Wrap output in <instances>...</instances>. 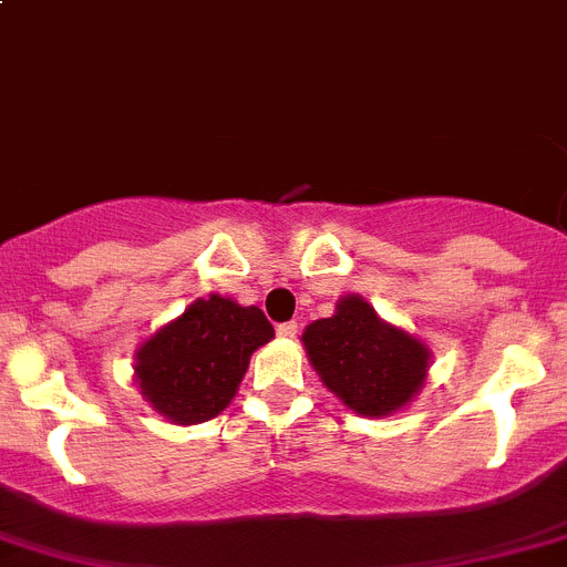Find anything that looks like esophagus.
Returning a JSON list of instances; mask_svg holds the SVG:
<instances>
[{
  "label": "esophagus",
  "mask_w": 567,
  "mask_h": 567,
  "mask_svg": "<svg viewBox=\"0 0 567 567\" xmlns=\"http://www.w3.org/2000/svg\"><path fill=\"white\" fill-rule=\"evenodd\" d=\"M277 333L282 336V339H293V336L299 333V324H296V321H282L277 328Z\"/></svg>",
  "instance_id": "esophagus-1"
}]
</instances>
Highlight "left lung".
<instances>
[{
  "label": "left lung",
  "mask_w": 567,
  "mask_h": 567,
  "mask_svg": "<svg viewBox=\"0 0 567 567\" xmlns=\"http://www.w3.org/2000/svg\"><path fill=\"white\" fill-rule=\"evenodd\" d=\"M302 344L321 384L364 417H386L410 406L432 364L426 341L381 319L359 293L341 296L333 316L310 321Z\"/></svg>",
  "instance_id": "left-lung-1"
}]
</instances>
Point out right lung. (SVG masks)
Returning a JSON list of instances; mask_svg holds the SVG:
<instances>
[{"label":"right lung","mask_w":567,"mask_h":567,"mask_svg":"<svg viewBox=\"0 0 567 567\" xmlns=\"http://www.w3.org/2000/svg\"><path fill=\"white\" fill-rule=\"evenodd\" d=\"M274 339L257 305L208 293L135 350V384L146 404L181 426L212 421L237 395L254 350Z\"/></svg>","instance_id":"add662e5"}]
</instances>
